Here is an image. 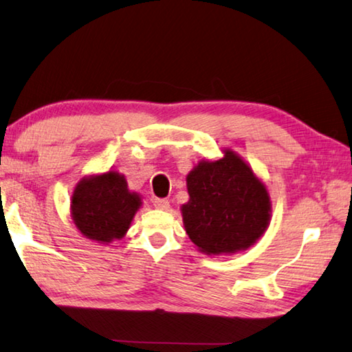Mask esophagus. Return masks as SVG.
Returning a JSON list of instances; mask_svg holds the SVG:
<instances>
[{
  "label": "esophagus",
  "instance_id": "34e87169",
  "mask_svg": "<svg viewBox=\"0 0 352 352\" xmlns=\"http://www.w3.org/2000/svg\"><path fill=\"white\" fill-rule=\"evenodd\" d=\"M153 206L159 208V210H168L170 207V202L168 199H162V198H154L153 199Z\"/></svg>",
  "mask_w": 352,
  "mask_h": 352
}]
</instances>
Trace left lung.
I'll return each mask as SVG.
<instances>
[{
    "instance_id": "1",
    "label": "left lung",
    "mask_w": 352,
    "mask_h": 352,
    "mask_svg": "<svg viewBox=\"0 0 352 352\" xmlns=\"http://www.w3.org/2000/svg\"><path fill=\"white\" fill-rule=\"evenodd\" d=\"M190 199L182 219L192 243L207 255L245 250L266 232L270 198L250 166L230 150L202 160L187 176Z\"/></svg>"
}]
</instances>
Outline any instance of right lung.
<instances>
[{
	"label": "right lung",
	"mask_w": 352,
	"mask_h": 352,
	"mask_svg": "<svg viewBox=\"0 0 352 352\" xmlns=\"http://www.w3.org/2000/svg\"><path fill=\"white\" fill-rule=\"evenodd\" d=\"M140 204V196L129 192L125 177L108 171L77 184L71 213L82 235L97 243H111L128 232Z\"/></svg>",
	"instance_id": "obj_1"
}]
</instances>
